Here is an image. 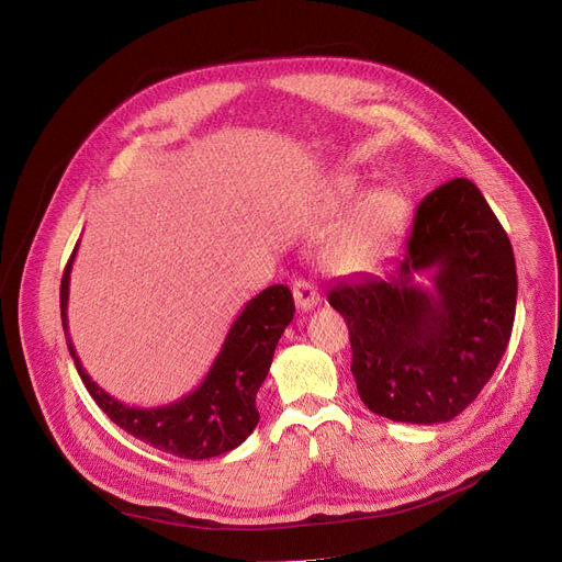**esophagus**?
Masks as SVG:
<instances>
[{
  "instance_id": "34e87169",
  "label": "esophagus",
  "mask_w": 562,
  "mask_h": 562,
  "mask_svg": "<svg viewBox=\"0 0 562 562\" xmlns=\"http://www.w3.org/2000/svg\"><path fill=\"white\" fill-rule=\"evenodd\" d=\"M293 301H296V307L301 312H310L318 303V291L312 282L296 280L293 282Z\"/></svg>"
}]
</instances>
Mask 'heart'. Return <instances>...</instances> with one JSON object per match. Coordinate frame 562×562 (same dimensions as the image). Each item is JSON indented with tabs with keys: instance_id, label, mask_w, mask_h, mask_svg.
Returning a JSON list of instances; mask_svg holds the SVG:
<instances>
[{
	"instance_id": "heart-1",
	"label": "heart",
	"mask_w": 562,
	"mask_h": 562,
	"mask_svg": "<svg viewBox=\"0 0 562 562\" xmlns=\"http://www.w3.org/2000/svg\"><path fill=\"white\" fill-rule=\"evenodd\" d=\"M358 191V182L352 177H339L330 189L328 206L330 210H344L356 200ZM405 218L407 202L398 191L380 189L369 193L358 204V210L352 212L348 225L335 241L330 261L337 269H358V266L378 257L396 239Z\"/></svg>"
}]
</instances>
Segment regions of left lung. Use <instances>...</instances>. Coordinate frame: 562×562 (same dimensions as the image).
Here are the masks:
<instances>
[{
  "mask_svg": "<svg viewBox=\"0 0 562 562\" xmlns=\"http://www.w3.org/2000/svg\"><path fill=\"white\" fill-rule=\"evenodd\" d=\"M434 273V289L416 284ZM344 316L358 394L380 417L451 422L508 348L517 269L506 229L474 182L458 177L417 206L403 255L382 276L330 289Z\"/></svg>",
  "mask_w": 562,
  "mask_h": 562,
  "instance_id": "1",
  "label": "left lung"
}]
</instances>
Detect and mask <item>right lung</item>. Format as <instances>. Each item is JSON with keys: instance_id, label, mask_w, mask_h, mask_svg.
<instances>
[{"instance_id": "obj_1", "label": "right lung", "mask_w": 562, "mask_h": 562, "mask_svg": "<svg viewBox=\"0 0 562 562\" xmlns=\"http://www.w3.org/2000/svg\"><path fill=\"white\" fill-rule=\"evenodd\" d=\"M77 248L79 241L61 278V321L66 335L70 271ZM293 312L296 307L289 286L273 284L257 293L232 323L223 348L200 387L180 401L159 407H130L109 396L83 371L70 337L68 350L88 394L115 426L164 453L206 460L236 449L255 430L259 422L255 398Z\"/></svg>"}]
</instances>
